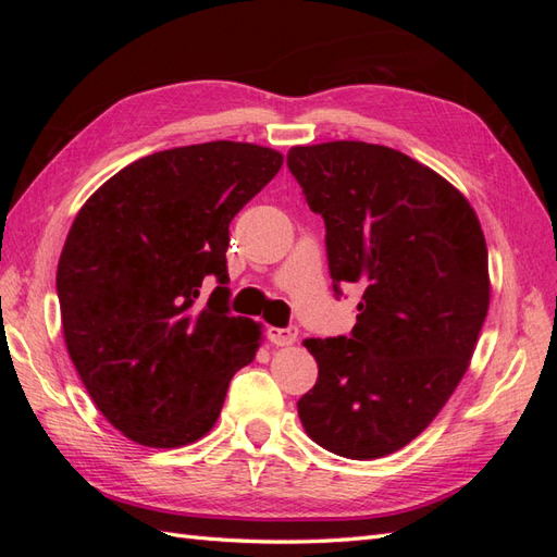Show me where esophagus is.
Instances as JSON below:
<instances>
[{
    "label": "esophagus",
    "mask_w": 557,
    "mask_h": 557,
    "mask_svg": "<svg viewBox=\"0 0 557 557\" xmlns=\"http://www.w3.org/2000/svg\"><path fill=\"white\" fill-rule=\"evenodd\" d=\"M297 335L299 330L297 325H289V327H268V339L272 342V345L277 347H289L297 342Z\"/></svg>",
    "instance_id": "1"
}]
</instances>
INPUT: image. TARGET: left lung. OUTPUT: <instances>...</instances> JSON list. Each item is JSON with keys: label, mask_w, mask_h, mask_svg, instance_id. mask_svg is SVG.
Here are the masks:
<instances>
[{"label": "left lung", "mask_w": 557, "mask_h": 557, "mask_svg": "<svg viewBox=\"0 0 557 557\" xmlns=\"http://www.w3.org/2000/svg\"><path fill=\"white\" fill-rule=\"evenodd\" d=\"M287 168L323 215L335 294L363 287L349 337L304 342L318 381L299 419L339 457H385L435 419L469 369L491 299L486 239L469 200L399 150L294 146Z\"/></svg>", "instance_id": "8db88e82"}]
</instances>
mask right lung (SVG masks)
Instances as JSON below:
<instances>
[{
  "label": "right lung",
  "mask_w": 557,
  "mask_h": 557,
  "mask_svg": "<svg viewBox=\"0 0 557 557\" xmlns=\"http://www.w3.org/2000/svg\"><path fill=\"white\" fill-rule=\"evenodd\" d=\"M282 168L253 144L152 152L116 172L71 224L57 265L69 357L116 431L182 447L215 425L260 325L232 315L230 222ZM219 287L206 300L202 287Z\"/></svg>",
  "instance_id": "obj_1"
}]
</instances>
